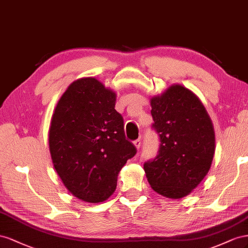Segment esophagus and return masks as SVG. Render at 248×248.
<instances>
[{"mask_svg": "<svg viewBox=\"0 0 248 248\" xmlns=\"http://www.w3.org/2000/svg\"><path fill=\"white\" fill-rule=\"evenodd\" d=\"M134 145L136 146V148H139L141 146V140L140 139H136L135 141H134Z\"/></svg>", "mask_w": 248, "mask_h": 248, "instance_id": "obj_1", "label": "esophagus"}]
</instances>
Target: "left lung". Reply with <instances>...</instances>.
I'll use <instances>...</instances> for the list:
<instances>
[{
	"label": "left lung",
	"instance_id": "1",
	"mask_svg": "<svg viewBox=\"0 0 248 248\" xmlns=\"http://www.w3.org/2000/svg\"><path fill=\"white\" fill-rule=\"evenodd\" d=\"M152 129L160 145L155 158L143 164L155 192L168 199L188 195L207 175L215 152L211 119L190 90L173 85L153 97Z\"/></svg>",
	"mask_w": 248,
	"mask_h": 248
}]
</instances>
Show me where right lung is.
Masks as SVG:
<instances>
[{
  "label": "right lung",
  "mask_w": 248,
  "mask_h": 248,
  "mask_svg": "<svg viewBox=\"0 0 248 248\" xmlns=\"http://www.w3.org/2000/svg\"><path fill=\"white\" fill-rule=\"evenodd\" d=\"M114 107V93L94 78H84L69 85L52 117L48 144L54 167L84 202L109 199L120 169L137 153Z\"/></svg>",
  "instance_id": "obj_1"
}]
</instances>
